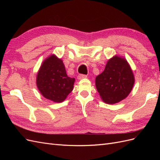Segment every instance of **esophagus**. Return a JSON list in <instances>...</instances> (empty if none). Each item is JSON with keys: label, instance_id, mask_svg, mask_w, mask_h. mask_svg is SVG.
Segmentation results:
<instances>
[{"label": "esophagus", "instance_id": "34e87169", "mask_svg": "<svg viewBox=\"0 0 160 160\" xmlns=\"http://www.w3.org/2000/svg\"><path fill=\"white\" fill-rule=\"evenodd\" d=\"M87 76L86 75H83V74H80L78 76H77V79H85V78H87Z\"/></svg>", "mask_w": 160, "mask_h": 160}]
</instances>
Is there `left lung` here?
<instances>
[{"instance_id": "obj_1", "label": "left lung", "mask_w": 160, "mask_h": 160, "mask_svg": "<svg viewBox=\"0 0 160 160\" xmlns=\"http://www.w3.org/2000/svg\"><path fill=\"white\" fill-rule=\"evenodd\" d=\"M134 81L127 61L115 56L108 61L102 73L96 77L95 85L104 102L114 104L127 98Z\"/></svg>"}]
</instances>
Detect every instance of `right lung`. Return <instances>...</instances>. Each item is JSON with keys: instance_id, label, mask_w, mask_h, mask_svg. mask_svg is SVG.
I'll use <instances>...</instances> for the list:
<instances>
[{"instance_id": "right-lung-1", "label": "right lung", "mask_w": 160, "mask_h": 160, "mask_svg": "<svg viewBox=\"0 0 160 160\" xmlns=\"http://www.w3.org/2000/svg\"><path fill=\"white\" fill-rule=\"evenodd\" d=\"M74 78L66 73L63 62L55 55L43 62L37 77V85L45 98L55 102L63 101L72 91Z\"/></svg>"}]
</instances>
